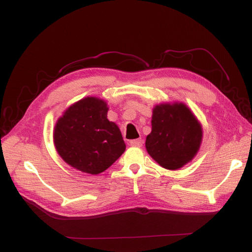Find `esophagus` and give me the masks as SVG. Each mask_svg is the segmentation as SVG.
I'll return each mask as SVG.
<instances>
[{
	"mask_svg": "<svg viewBox=\"0 0 252 252\" xmlns=\"http://www.w3.org/2000/svg\"><path fill=\"white\" fill-rule=\"evenodd\" d=\"M142 143H143V140L141 139V138H139V139L130 140V146H132V147H141Z\"/></svg>",
	"mask_w": 252,
	"mask_h": 252,
	"instance_id": "obj_1",
	"label": "esophagus"
}]
</instances>
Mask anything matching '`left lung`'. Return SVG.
I'll return each instance as SVG.
<instances>
[{"label":"left lung","mask_w":252,"mask_h":252,"mask_svg":"<svg viewBox=\"0 0 252 252\" xmlns=\"http://www.w3.org/2000/svg\"><path fill=\"white\" fill-rule=\"evenodd\" d=\"M151 132L146 149L158 165L176 171L193 160L201 146L203 129L183 102H163L152 109Z\"/></svg>","instance_id":"obj_1"}]
</instances>
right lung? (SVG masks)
Wrapping results in <instances>:
<instances>
[{
	"mask_svg": "<svg viewBox=\"0 0 252 252\" xmlns=\"http://www.w3.org/2000/svg\"><path fill=\"white\" fill-rule=\"evenodd\" d=\"M103 99L85 96L66 109L53 128L56 152L65 163L91 175L109 168L126 150L122 132L107 120Z\"/></svg>",
	"mask_w": 252,
	"mask_h": 252,
	"instance_id": "1",
	"label": "right lung"
}]
</instances>
